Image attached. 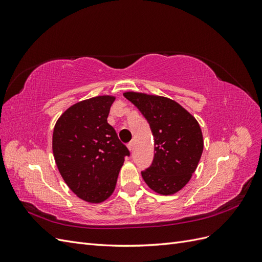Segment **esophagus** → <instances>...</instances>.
Here are the masks:
<instances>
[{
	"label": "esophagus",
	"mask_w": 262,
	"mask_h": 262,
	"mask_svg": "<svg viewBox=\"0 0 262 262\" xmlns=\"http://www.w3.org/2000/svg\"><path fill=\"white\" fill-rule=\"evenodd\" d=\"M133 147H134V143H133V142H130V143L128 144V148H129L130 150H132Z\"/></svg>",
	"instance_id": "obj_1"
}]
</instances>
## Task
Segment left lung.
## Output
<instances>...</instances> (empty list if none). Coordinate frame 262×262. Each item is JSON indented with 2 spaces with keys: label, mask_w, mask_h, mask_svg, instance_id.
Returning a JSON list of instances; mask_svg holds the SVG:
<instances>
[{
  "label": "left lung",
  "mask_w": 262,
  "mask_h": 262,
  "mask_svg": "<svg viewBox=\"0 0 262 262\" xmlns=\"http://www.w3.org/2000/svg\"><path fill=\"white\" fill-rule=\"evenodd\" d=\"M123 96L149 123L154 137L152 165L142 171L155 192L169 195L184 188L196 169L203 152V137L195 118L175 100L143 93Z\"/></svg>",
  "instance_id": "obj_1"
}]
</instances>
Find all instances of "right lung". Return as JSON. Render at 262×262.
<instances>
[{"instance_id":"right-lung-1","label":"right lung","mask_w":262,"mask_h":262,"mask_svg":"<svg viewBox=\"0 0 262 262\" xmlns=\"http://www.w3.org/2000/svg\"><path fill=\"white\" fill-rule=\"evenodd\" d=\"M114 96H97L68 108L52 136L55 164L63 180L82 200L100 203L113 194L130 152L107 122Z\"/></svg>"}]
</instances>
